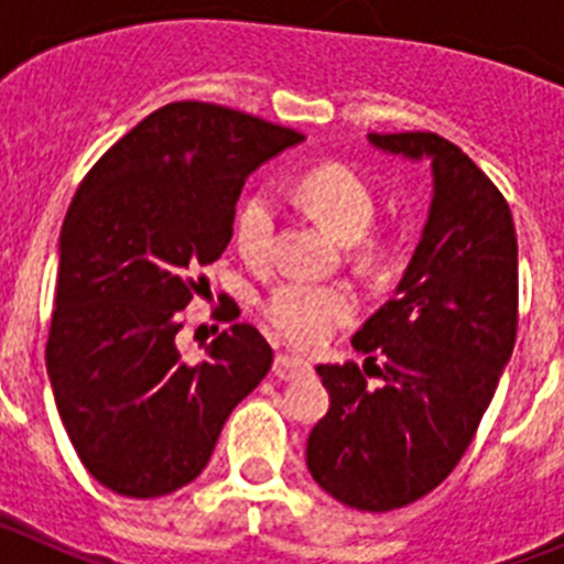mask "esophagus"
<instances>
[{"instance_id": "1", "label": "esophagus", "mask_w": 564, "mask_h": 564, "mask_svg": "<svg viewBox=\"0 0 564 564\" xmlns=\"http://www.w3.org/2000/svg\"><path fill=\"white\" fill-rule=\"evenodd\" d=\"M311 370H313L311 361H305V358H299V356H291V352H279V356L273 358V376L282 378V381L302 378V376H307Z\"/></svg>"}]
</instances>
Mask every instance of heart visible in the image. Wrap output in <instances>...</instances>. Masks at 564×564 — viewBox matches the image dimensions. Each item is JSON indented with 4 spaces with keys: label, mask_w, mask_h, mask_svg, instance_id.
Wrapping results in <instances>:
<instances>
[{
    "label": "heart",
    "mask_w": 564,
    "mask_h": 564,
    "mask_svg": "<svg viewBox=\"0 0 564 564\" xmlns=\"http://www.w3.org/2000/svg\"><path fill=\"white\" fill-rule=\"evenodd\" d=\"M293 194L299 206L347 246L367 237L376 220V194L347 163L330 161L311 166L299 174ZM276 217L279 208L271 188H253L239 203L234 217V242L251 265H262L271 257ZM262 313L276 336L299 347H311L325 341L336 327L347 325L356 313V302L341 288L291 279L271 288L262 302Z\"/></svg>",
    "instance_id": "1"
}]
</instances>
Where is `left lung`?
Returning <instances> with one entry per match:
<instances>
[{"instance_id": "8db88e82", "label": "left lung", "mask_w": 564, "mask_h": 564, "mask_svg": "<svg viewBox=\"0 0 564 564\" xmlns=\"http://www.w3.org/2000/svg\"><path fill=\"white\" fill-rule=\"evenodd\" d=\"M367 141L430 163L432 200L395 293L352 336L364 372L352 361L316 367L330 410L305 457L338 502L392 511L449 477L495 398L517 338V234L495 183L446 138ZM367 375L382 378L378 388Z\"/></svg>"}]
</instances>
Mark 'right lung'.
I'll use <instances>...</instances> for the list:
<instances>
[{
    "instance_id": "1",
    "label": "right lung",
    "mask_w": 564,
    "mask_h": 564,
    "mask_svg": "<svg viewBox=\"0 0 564 564\" xmlns=\"http://www.w3.org/2000/svg\"><path fill=\"white\" fill-rule=\"evenodd\" d=\"M305 134L217 104L154 109L89 169L58 237L47 376L64 430L101 486L172 495L212 460L223 423L273 350L234 322L186 364L181 311L231 242L248 174ZM239 313V311H237Z\"/></svg>"
}]
</instances>
